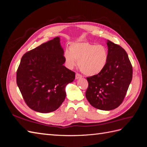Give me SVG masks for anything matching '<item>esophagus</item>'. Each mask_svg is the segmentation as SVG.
<instances>
[{"mask_svg":"<svg viewBox=\"0 0 147 147\" xmlns=\"http://www.w3.org/2000/svg\"><path fill=\"white\" fill-rule=\"evenodd\" d=\"M82 77V75H80V74H78V73H77L76 75H75V78H76V79L80 78Z\"/></svg>","mask_w":147,"mask_h":147,"instance_id":"esophagus-1","label":"esophagus"}]
</instances>
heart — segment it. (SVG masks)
I'll list each match as a JSON object with an SVG mask.
<instances>
[{"instance_id":"1","label":"heart","mask_w":147,"mask_h":147,"mask_svg":"<svg viewBox=\"0 0 147 147\" xmlns=\"http://www.w3.org/2000/svg\"><path fill=\"white\" fill-rule=\"evenodd\" d=\"M108 50L102 45L89 42L73 43L64 53L66 65L73 69L77 65V61L82 72L92 76L102 72L107 63Z\"/></svg>"}]
</instances>
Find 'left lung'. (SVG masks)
<instances>
[{
  "label": "left lung",
  "instance_id": "8db88e82",
  "mask_svg": "<svg viewBox=\"0 0 147 147\" xmlns=\"http://www.w3.org/2000/svg\"><path fill=\"white\" fill-rule=\"evenodd\" d=\"M107 45L109 56L105 68L86 78V99L102 110H113L121 104L132 78V67L126 51L109 40Z\"/></svg>",
  "mask_w": 147,
  "mask_h": 147
}]
</instances>
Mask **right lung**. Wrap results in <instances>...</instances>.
<instances>
[{
  "mask_svg": "<svg viewBox=\"0 0 147 147\" xmlns=\"http://www.w3.org/2000/svg\"><path fill=\"white\" fill-rule=\"evenodd\" d=\"M64 50L56 37L22 57L16 72V83L26 104L40 113L58 109L64 102L65 86L75 73L66 68Z\"/></svg>",
  "mask_w": 147,
  "mask_h": 147,
  "instance_id": "1",
  "label": "right lung"
}]
</instances>
